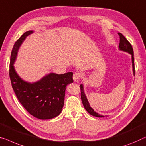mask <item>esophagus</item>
Returning <instances> with one entry per match:
<instances>
[{"label": "esophagus", "mask_w": 146, "mask_h": 146, "mask_svg": "<svg viewBox=\"0 0 146 146\" xmlns=\"http://www.w3.org/2000/svg\"><path fill=\"white\" fill-rule=\"evenodd\" d=\"M80 78V74L79 73H74L73 75V80L75 82H78Z\"/></svg>", "instance_id": "esophagus-1"}]
</instances>
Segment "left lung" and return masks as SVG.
<instances>
[{
  "label": "left lung",
  "mask_w": 146,
  "mask_h": 146,
  "mask_svg": "<svg viewBox=\"0 0 146 146\" xmlns=\"http://www.w3.org/2000/svg\"><path fill=\"white\" fill-rule=\"evenodd\" d=\"M120 37V43L119 45V49L121 50H123V51L127 52L128 53H130L131 55H132V68H133V72H134V74L135 76V68H134V50H133V48L132 47V45L129 43V41H128L127 39H126L125 37L122 33H118ZM80 90H81V99L82 103H83L84 108L86 109V111H87L91 115L94 116L96 117H103V116L100 115L96 112L94 111L92 107H90V103H89L87 98H86L85 93L84 92V87L83 85L81 84L80 85Z\"/></svg>",
  "instance_id": "obj_1"
}]
</instances>
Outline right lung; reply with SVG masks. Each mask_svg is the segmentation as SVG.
<instances>
[{"mask_svg":"<svg viewBox=\"0 0 146 146\" xmlns=\"http://www.w3.org/2000/svg\"><path fill=\"white\" fill-rule=\"evenodd\" d=\"M32 33L33 31L25 32L14 44L10 56V81L17 98L30 115L39 119H51L62 111L66 87L73 82V73H50L39 81L31 84L21 79L13 64L19 47L26 37Z\"/></svg>","mask_w":146,"mask_h":146,"instance_id":"add662e5","label":"right lung"}]
</instances>
